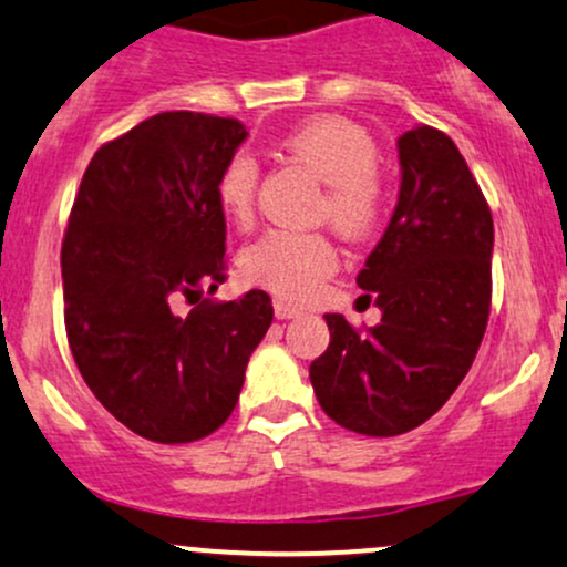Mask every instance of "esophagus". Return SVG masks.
Returning <instances> with one entry per match:
<instances>
[{"label":"esophagus","instance_id":"1","mask_svg":"<svg viewBox=\"0 0 567 567\" xmlns=\"http://www.w3.org/2000/svg\"><path fill=\"white\" fill-rule=\"evenodd\" d=\"M275 315H277V320H290V317L301 315V309H298V306H292L290 301H285V298H277Z\"/></svg>","mask_w":567,"mask_h":567}]
</instances>
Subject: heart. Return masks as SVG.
Returning a JSON list of instances; mask_svg holds the SVG:
<instances>
[{
	"mask_svg": "<svg viewBox=\"0 0 567 567\" xmlns=\"http://www.w3.org/2000/svg\"><path fill=\"white\" fill-rule=\"evenodd\" d=\"M282 148L324 184L320 216L347 237H362L379 224L386 186L379 173V143L347 116H311L290 130ZM258 165L250 154H231L220 167L216 197L234 224L250 226L256 216ZM338 252L322 234L271 231L243 252V275L277 296H311L336 271Z\"/></svg>",
	"mask_w": 567,
	"mask_h": 567,
	"instance_id": "heart-1",
	"label": "heart"
}]
</instances>
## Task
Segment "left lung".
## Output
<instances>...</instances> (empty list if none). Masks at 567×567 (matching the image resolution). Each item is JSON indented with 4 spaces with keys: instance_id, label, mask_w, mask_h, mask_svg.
<instances>
[{
    "instance_id": "left-lung-1",
    "label": "left lung",
    "mask_w": 567,
    "mask_h": 567,
    "mask_svg": "<svg viewBox=\"0 0 567 567\" xmlns=\"http://www.w3.org/2000/svg\"><path fill=\"white\" fill-rule=\"evenodd\" d=\"M402 184L394 216L357 285L381 309L357 330L324 315L330 347L309 368L324 413L368 437L421 426L470 373L491 315L493 216L442 130L396 141Z\"/></svg>"
}]
</instances>
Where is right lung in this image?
Wrapping results in <instances>:
<instances>
[{
  "mask_svg": "<svg viewBox=\"0 0 567 567\" xmlns=\"http://www.w3.org/2000/svg\"><path fill=\"white\" fill-rule=\"evenodd\" d=\"M245 138L231 116H148L97 148L63 234L76 368L120 424L162 445L202 440L229 419L275 317L264 290L198 301L226 279L216 184ZM178 300L198 306L178 316Z\"/></svg>",
  "mask_w": 567,
  "mask_h": 567,
  "instance_id": "obj_1",
  "label": "right lung"
}]
</instances>
